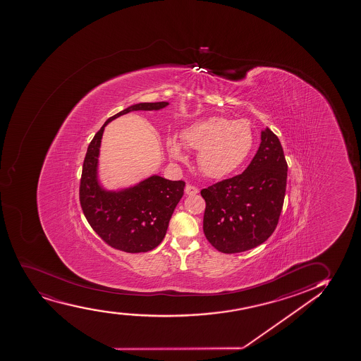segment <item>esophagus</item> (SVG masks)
<instances>
[{
    "label": "esophagus",
    "mask_w": 361,
    "mask_h": 361,
    "mask_svg": "<svg viewBox=\"0 0 361 361\" xmlns=\"http://www.w3.org/2000/svg\"><path fill=\"white\" fill-rule=\"evenodd\" d=\"M197 192H199L197 188L191 185V184H188L187 188H185V194L187 195H196Z\"/></svg>",
    "instance_id": "1"
}]
</instances>
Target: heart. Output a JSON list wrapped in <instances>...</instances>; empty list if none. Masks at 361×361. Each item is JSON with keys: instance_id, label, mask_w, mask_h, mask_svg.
Segmentation results:
<instances>
[{"instance_id": "1", "label": "heart", "mask_w": 361, "mask_h": 361, "mask_svg": "<svg viewBox=\"0 0 361 361\" xmlns=\"http://www.w3.org/2000/svg\"><path fill=\"white\" fill-rule=\"evenodd\" d=\"M182 143L199 150L197 164L202 173L219 178L240 167L253 149L254 131L249 121L211 116L183 130ZM167 150L174 159H182V147L173 138L167 140Z\"/></svg>"}]
</instances>
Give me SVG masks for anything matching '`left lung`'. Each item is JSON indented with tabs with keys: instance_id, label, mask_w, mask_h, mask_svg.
Masks as SVG:
<instances>
[{
	"instance_id": "1",
	"label": "left lung",
	"mask_w": 361,
	"mask_h": 361,
	"mask_svg": "<svg viewBox=\"0 0 361 361\" xmlns=\"http://www.w3.org/2000/svg\"><path fill=\"white\" fill-rule=\"evenodd\" d=\"M286 176L282 145L266 129L245 171L201 190L206 201L203 232L208 242L225 254L240 253L264 243L277 228Z\"/></svg>"
}]
</instances>
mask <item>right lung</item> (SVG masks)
<instances>
[{
    "label": "right lung",
    "instance_id": "obj_1",
    "mask_svg": "<svg viewBox=\"0 0 361 361\" xmlns=\"http://www.w3.org/2000/svg\"><path fill=\"white\" fill-rule=\"evenodd\" d=\"M167 102H145L111 116L87 147L79 184V202L92 230L109 247L125 253H145L165 237L174 208L182 199L185 182L159 176L119 192L102 190L96 178L97 157L104 126L133 111H153Z\"/></svg>",
    "mask_w": 361,
    "mask_h": 361
}]
</instances>
